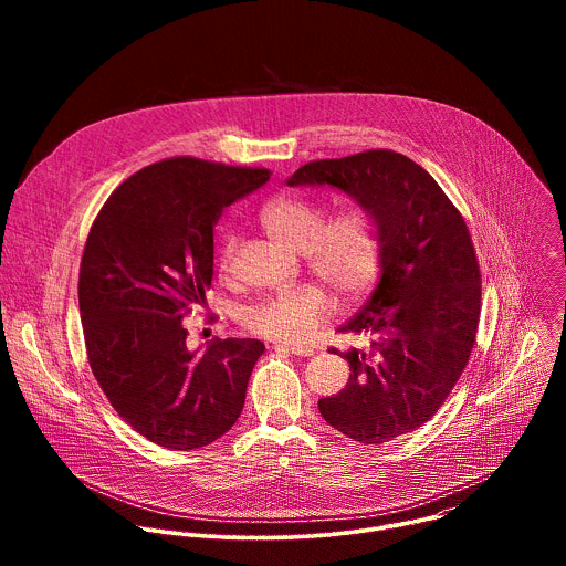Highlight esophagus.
I'll use <instances>...</instances> for the list:
<instances>
[{
    "mask_svg": "<svg viewBox=\"0 0 566 566\" xmlns=\"http://www.w3.org/2000/svg\"><path fill=\"white\" fill-rule=\"evenodd\" d=\"M275 349H284L293 356H313V349L306 347V345H295V343H277Z\"/></svg>",
    "mask_w": 566,
    "mask_h": 566,
    "instance_id": "34e87169",
    "label": "esophagus"
}]
</instances>
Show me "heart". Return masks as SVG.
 <instances>
[{"instance_id": "b5f03b06", "label": "heart", "mask_w": 566, "mask_h": 566, "mask_svg": "<svg viewBox=\"0 0 566 566\" xmlns=\"http://www.w3.org/2000/svg\"><path fill=\"white\" fill-rule=\"evenodd\" d=\"M262 223L282 247L304 251L313 273L336 295L354 297L376 277L380 239L371 214L349 208L325 223V210L302 195H284L262 210ZM234 258L230 237L221 251V269ZM332 311V300L317 284L284 289L244 313V325L264 338L302 340Z\"/></svg>"}]
</instances>
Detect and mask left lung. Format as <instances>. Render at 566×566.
I'll use <instances>...</instances> for the list:
<instances>
[{"label":"left lung","instance_id":"8db88e82","mask_svg":"<svg viewBox=\"0 0 566 566\" xmlns=\"http://www.w3.org/2000/svg\"><path fill=\"white\" fill-rule=\"evenodd\" d=\"M286 186L340 190L380 239L378 284L338 329L376 340L340 354L352 374L317 400L322 419L365 446L421 428L468 365L479 325L481 275L463 217L419 164L389 149L311 160Z\"/></svg>","mask_w":566,"mask_h":566}]
</instances>
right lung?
Instances as JSON below:
<instances>
[{"label":"right lung","mask_w":566,"mask_h":566,"mask_svg":"<svg viewBox=\"0 0 566 566\" xmlns=\"http://www.w3.org/2000/svg\"><path fill=\"white\" fill-rule=\"evenodd\" d=\"M269 179L190 156L160 160L120 184L90 230L77 282L90 365L118 417L156 446L203 448L244 408L264 345L214 338L190 352L184 315L206 304L223 208Z\"/></svg>","instance_id":"1"}]
</instances>
